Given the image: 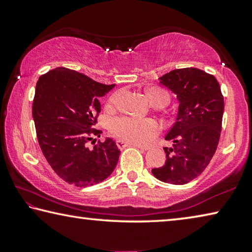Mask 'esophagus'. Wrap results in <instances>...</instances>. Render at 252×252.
I'll return each instance as SVG.
<instances>
[{"instance_id": "esophagus-1", "label": "esophagus", "mask_w": 252, "mask_h": 252, "mask_svg": "<svg viewBox=\"0 0 252 252\" xmlns=\"http://www.w3.org/2000/svg\"><path fill=\"white\" fill-rule=\"evenodd\" d=\"M116 145H118V147H119L120 149H123V148H126V147H129V146H133V147H138L139 149H146L145 147H141V146H139V145L131 144V142H127V141L122 140V139H118V140H116Z\"/></svg>"}]
</instances>
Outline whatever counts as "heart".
<instances>
[{"label": "heart", "instance_id": "obj_1", "mask_svg": "<svg viewBox=\"0 0 252 252\" xmlns=\"http://www.w3.org/2000/svg\"><path fill=\"white\" fill-rule=\"evenodd\" d=\"M146 97L154 107H163L168 103L170 96L164 89L150 87L146 89ZM118 95H113L108 99V104L113 105ZM111 130L116 137L131 144L146 146L159 132L158 123L153 120H138L131 118L115 119L111 125Z\"/></svg>", "mask_w": 252, "mask_h": 252}]
</instances>
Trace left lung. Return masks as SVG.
Listing matches in <instances>:
<instances>
[{"label":"left lung","instance_id":"1","mask_svg":"<svg viewBox=\"0 0 252 252\" xmlns=\"http://www.w3.org/2000/svg\"><path fill=\"white\" fill-rule=\"evenodd\" d=\"M159 84L176 95L178 114L165 139L166 160L153 168L156 179L171 185H186L200 175L216 152L222 130L224 97L216 78L197 67L172 70Z\"/></svg>","mask_w":252,"mask_h":252}]
</instances>
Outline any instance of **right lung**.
I'll use <instances>...</instances> for the list:
<instances>
[{"label": "right lung", "instance_id": "1", "mask_svg": "<svg viewBox=\"0 0 252 252\" xmlns=\"http://www.w3.org/2000/svg\"><path fill=\"white\" fill-rule=\"evenodd\" d=\"M115 85L99 84L66 67H56L40 76L36 84L32 118L45 158L62 180L77 187L103 182L118 164L115 141L89 149L86 144L100 131L93 129L100 112L99 98Z\"/></svg>", "mask_w": 252, "mask_h": 252}]
</instances>
